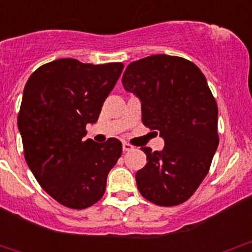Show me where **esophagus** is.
<instances>
[{
    "label": "esophagus",
    "instance_id": "esophagus-1",
    "mask_svg": "<svg viewBox=\"0 0 252 252\" xmlns=\"http://www.w3.org/2000/svg\"><path fill=\"white\" fill-rule=\"evenodd\" d=\"M133 150V145H130L129 142H123V151L128 152Z\"/></svg>",
    "mask_w": 252,
    "mask_h": 252
}]
</instances>
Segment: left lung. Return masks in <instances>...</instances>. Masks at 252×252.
Here are the masks:
<instances>
[{
	"label": "left lung",
	"mask_w": 252,
	"mask_h": 252,
	"mask_svg": "<svg viewBox=\"0 0 252 252\" xmlns=\"http://www.w3.org/2000/svg\"><path fill=\"white\" fill-rule=\"evenodd\" d=\"M122 83L141 100L144 126L164 139L161 152L141 147L147 163L135 175L139 191L155 205L183 204L207 175L220 142L205 75L185 58L154 55L131 62Z\"/></svg>",
	"instance_id": "1"
}]
</instances>
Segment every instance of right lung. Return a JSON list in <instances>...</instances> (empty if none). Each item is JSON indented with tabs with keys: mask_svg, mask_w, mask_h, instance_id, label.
Masks as SVG:
<instances>
[{
	"mask_svg": "<svg viewBox=\"0 0 252 252\" xmlns=\"http://www.w3.org/2000/svg\"><path fill=\"white\" fill-rule=\"evenodd\" d=\"M123 68L61 58L37 68L25 84L18 113L25 161L40 187L65 207L96 204L121 157L118 139L97 144L83 138Z\"/></svg>",
	"mask_w": 252,
	"mask_h": 252,
	"instance_id": "right-lung-1",
	"label": "right lung"
}]
</instances>
